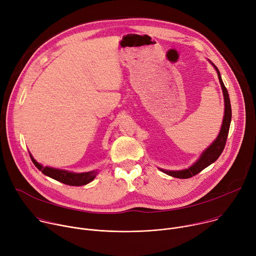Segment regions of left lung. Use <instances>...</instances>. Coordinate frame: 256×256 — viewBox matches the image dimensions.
<instances>
[{
    "label": "left lung",
    "mask_w": 256,
    "mask_h": 256,
    "mask_svg": "<svg viewBox=\"0 0 256 256\" xmlns=\"http://www.w3.org/2000/svg\"><path fill=\"white\" fill-rule=\"evenodd\" d=\"M210 64L214 66V68L218 72V81H220V84H221V87H222V90H223V95H224L225 112H224V118H223V124H222V126H221V130H220V132H218L216 138L212 142V144H210L208 147L202 152V154L200 155L198 160H196V162H194V165H192L188 169L171 171V170H164V169L159 168L162 172H164V173H166V174H168L172 177L186 179V178H190V177H192V176L196 175L198 173H200L202 170H204V168L210 166L212 163H214L218 157H220L224 148H225L227 136H228V134H229L231 118H232L231 103H230V98H229L227 88L225 87V85L223 83V80L221 78L220 72H218V68L212 62H210Z\"/></svg>",
    "instance_id": "1"
}]
</instances>
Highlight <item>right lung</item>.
I'll return each instance as SVG.
<instances>
[{"instance_id":"right-lung-1","label":"right lung","mask_w":256,"mask_h":256,"mask_svg":"<svg viewBox=\"0 0 256 256\" xmlns=\"http://www.w3.org/2000/svg\"><path fill=\"white\" fill-rule=\"evenodd\" d=\"M30 158L33 162V164L38 167V170H40L44 175L58 180L62 184H64L66 186H85L89 182H91L97 174V171H90V172H84V173H74L70 171L66 170H62V169H56V168H52L48 166H42L38 162H36L34 158L30 154Z\"/></svg>"}]
</instances>
